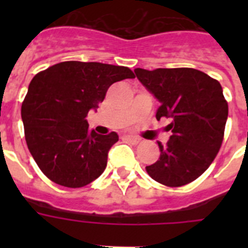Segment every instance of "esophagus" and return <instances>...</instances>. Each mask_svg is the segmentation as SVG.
<instances>
[{
  "mask_svg": "<svg viewBox=\"0 0 248 248\" xmlns=\"http://www.w3.org/2000/svg\"><path fill=\"white\" fill-rule=\"evenodd\" d=\"M124 139H125L126 141H130V143L133 144H138L140 141V138L134 137V135H124Z\"/></svg>",
  "mask_w": 248,
  "mask_h": 248,
  "instance_id": "34e87169",
  "label": "esophagus"
}]
</instances>
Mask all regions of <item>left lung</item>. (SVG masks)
<instances>
[{
  "instance_id": "obj_1",
  "label": "left lung",
  "mask_w": 248,
  "mask_h": 248,
  "mask_svg": "<svg viewBox=\"0 0 248 248\" xmlns=\"http://www.w3.org/2000/svg\"><path fill=\"white\" fill-rule=\"evenodd\" d=\"M140 83L160 102L156 119L170 118L165 145L157 141L160 157L146 166L157 183L177 187L206 171L222 144L229 105L216 79L194 68L134 69Z\"/></svg>"
}]
</instances>
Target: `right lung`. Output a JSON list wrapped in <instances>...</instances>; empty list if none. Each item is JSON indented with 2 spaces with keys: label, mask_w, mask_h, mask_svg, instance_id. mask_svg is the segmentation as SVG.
<instances>
[{
  "label": "right lung",
  "mask_w": 248,
  "mask_h": 248,
  "mask_svg": "<svg viewBox=\"0 0 248 248\" xmlns=\"http://www.w3.org/2000/svg\"><path fill=\"white\" fill-rule=\"evenodd\" d=\"M134 78L128 67L62 62L39 72L28 87L21 115L27 146L43 174L58 185L82 187L107 168L119 140L89 130L87 114L97 110L113 83Z\"/></svg>",
  "instance_id": "1"
}]
</instances>
